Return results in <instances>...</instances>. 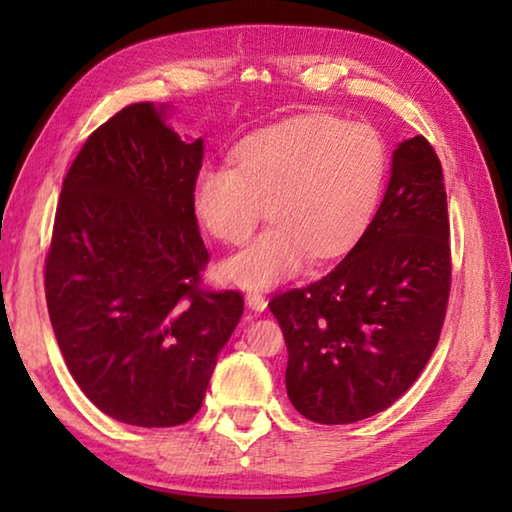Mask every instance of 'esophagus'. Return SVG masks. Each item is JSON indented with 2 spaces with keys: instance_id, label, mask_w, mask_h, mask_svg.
Instances as JSON below:
<instances>
[{
  "instance_id": "1",
  "label": "esophagus",
  "mask_w": 512,
  "mask_h": 512,
  "mask_svg": "<svg viewBox=\"0 0 512 512\" xmlns=\"http://www.w3.org/2000/svg\"><path fill=\"white\" fill-rule=\"evenodd\" d=\"M246 305L253 311H264L266 305H268V300L262 296V293L250 291V293H246Z\"/></svg>"
}]
</instances>
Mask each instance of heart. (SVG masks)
I'll return each instance as SVG.
<instances>
[{"instance_id": "1", "label": "heart", "mask_w": 512, "mask_h": 512, "mask_svg": "<svg viewBox=\"0 0 512 512\" xmlns=\"http://www.w3.org/2000/svg\"><path fill=\"white\" fill-rule=\"evenodd\" d=\"M384 176L386 146L375 128L302 115L241 140L232 167L201 169L194 210L212 237L235 246L268 212L273 223L262 237L221 264L228 282L266 289L300 271L309 253L329 259L348 250L375 212Z\"/></svg>"}]
</instances>
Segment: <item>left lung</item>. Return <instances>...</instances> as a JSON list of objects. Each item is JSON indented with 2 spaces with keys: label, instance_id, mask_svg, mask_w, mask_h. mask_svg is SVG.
Listing matches in <instances>:
<instances>
[{
  "label": "left lung",
  "instance_id": "obj_1",
  "mask_svg": "<svg viewBox=\"0 0 512 512\" xmlns=\"http://www.w3.org/2000/svg\"><path fill=\"white\" fill-rule=\"evenodd\" d=\"M452 255L443 167L422 135L397 144L384 201L325 277L268 302L305 418L350 424L409 391L443 329Z\"/></svg>",
  "mask_w": 512,
  "mask_h": 512
}]
</instances>
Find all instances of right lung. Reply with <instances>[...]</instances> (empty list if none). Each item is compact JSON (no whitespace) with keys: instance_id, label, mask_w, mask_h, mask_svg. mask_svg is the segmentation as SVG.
Returning a JSON list of instances; mask_svg holds the SVG:
<instances>
[{"instance_id":"obj_1","label":"right lung","mask_w":512,"mask_h":512,"mask_svg":"<svg viewBox=\"0 0 512 512\" xmlns=\"http://www.w3.org/2000/svg\"><path fill=\"white\" fill-rule=\"evenodd\" d=\"M133 103L69 167L45 262L58 348L85 397L133 427H176L201 409L235 332L239 291L198 287L207 248L194 214L203 140Z\"/></svg>"}]
</instances>
